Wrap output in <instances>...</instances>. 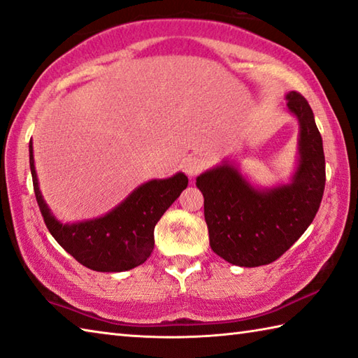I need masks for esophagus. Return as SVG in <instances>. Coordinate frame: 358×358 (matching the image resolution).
Segmentation results:
<instances>
[{
	"instance_id": "obj_1",
	"label": "esophagus",
	"mask_w": 358,
	"mask_h": 358,
	"mask_svg": "<svg viewBox=\"0 0 358 358\" xmlns=\"http://www.w3.org/2000/svg\"><path fill=\"white\" fill-rule=\"evenodd\" d=\"M203 167H205V162L199 157H189V158H186L183 162V171L186 172V175L189 178L196 177L197 173L203 171Z\"/></svg>"
}]
</instances>
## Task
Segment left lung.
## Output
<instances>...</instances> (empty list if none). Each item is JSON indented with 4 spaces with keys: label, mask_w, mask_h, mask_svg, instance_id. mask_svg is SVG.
I'll list each match as a JSON object with an SVG mask.
<instances>
[{
    "label": "left lung",
    "mask_w": 358,
    "mask_h": 358,
    "mask_svg": "<svg viewBox=\"0 0 358 358\" xmlns=\"http://www.w3.org/2000/svg\"><path fill=\"white\" fill-rule=\"evenodd\" d=\"M285 99L299 123L296 167L287 183L258 186L229 158L196 181L213 252L241 268L282 257L313 222L322 200L326 159L313 111L301 94L288 92Z\"/></svg>",
    "instance_id": "left-lung-1"
}]
</instances>
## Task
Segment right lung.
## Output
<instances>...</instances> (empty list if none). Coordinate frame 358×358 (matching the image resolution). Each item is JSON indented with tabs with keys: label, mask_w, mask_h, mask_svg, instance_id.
I'll list each match as a JSON object with an SVG mask.
<instances>
[{
	"label": "right lung",
	"mask_w": 358,
	"mask_h": 358,
	"mask_svg": "<svg viewBox=\"0 0 358 358\" xmlns=\"http://www.w3.org/2000/svg\"><path fill=\"white\" fill-rule=\"evenodd\" d=\"M29 167L37 203L51 236L78 263L96 272H123L147 262L155 245V225L187 186L183 172L155 178L139 185L103 216L64 224L51 213L41 192L32 141Z\"/></svg>",
	"instance_id": "add662e5"
}]
</instances>
